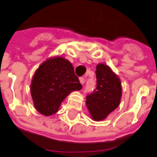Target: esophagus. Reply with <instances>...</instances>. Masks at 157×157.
<instances>
[{"mask_svg": "<svg viewBox=\"0 0 157 157\" xmlns=\"http://www.w3.org/2000/svg\"><path fill=\"white\" fill-rule=\"evenodd\" d=\"M80 82H81V85H84V83H85V78L84 77H81L80 78Z\"/></svg>", "mask_w": 157, "mask_h": 157, "instance_id": "1", "label": "esophagus"}]
</instances>
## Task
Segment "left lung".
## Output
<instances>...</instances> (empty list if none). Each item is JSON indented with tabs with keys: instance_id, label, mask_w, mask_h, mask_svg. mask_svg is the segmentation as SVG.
I'll use <instances>...</instances> for the list:
<instances>
[{
	"instance_id": "obj_1",
	"label": "left lung",
	"mask_w": 157,
	"mask_h": 157,
	"mask_svg": "<svg viewBox=\"0 0 157 157\" xmlns=\"http://www.w3.org/2000/svg\"><path fill=\"white\" fill-rule=\"evenodd\" d=\"M96 89L86 96V106L94 121H101L118 107L122 96L120 79L106 64L96 66Z\"/></svg>"
}]
</instances>
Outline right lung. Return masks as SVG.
Listing matches in <instances>:
<instances>
[{
  "instance_id": "add662e5",
  "label": "right lung",
  "mask_w": 157,
  "mask_h": 157,
  "mask_svg": "<svg viewBox=\"0 0 157 157\" xmlns=\"http://www.w3.org/2000/svg\"><path fill=\"white\" fill-rule=\"evenodd\" d=\"M82 88L72 64L61 56L44 61L33 75L30 93L33 105L44 116L57 113L71 92Z\"/></svg>"
}]
</instances>
